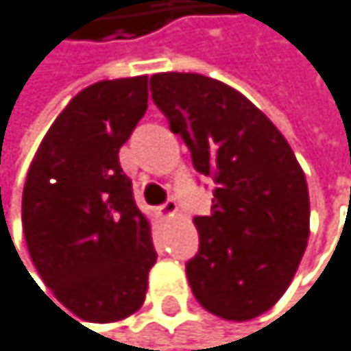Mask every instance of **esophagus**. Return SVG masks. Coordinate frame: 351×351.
<instances>
[{
    "mask_svg": "<svg viewBox=\"0 0 351 351\" xmlns=\"http://www.w3.org/2000/svg\"><path fill=\"white\" fill-rule=\"evenodd\" d=\"M158 214H160V218H165V220L176 218V216H178V203H176L173 199H169L165 205H160V207H158Z\"/></svg>",
    "mask_w": 351,
    "mask_h": 351,
    "instance_id": "obj_1",
    "label": "esophagus"
}]
</instances>
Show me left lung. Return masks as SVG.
I'll return each mask as SVG.
<instances>
[{
	"label": "left lung",
	"instance_id": "obj_1",
	"mask_svg": "<svg viewBox=\"0 0 351 351\" xmlns=\"http://www.w3.org/2000/svg\"><path fill=\"white\" fill-rule=\"evenodd\" d=\"M158 110L182 135L199 173L218 189L197 216L199 254L186 265L195 299L245 322L288 290L309 237L307 180L286 137L239 90L201 73L150 78Z\"/></svg>",
	"mask_w": 351,
	"mask_h": 351
}]
</instances>
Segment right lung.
Returning <instances> with one entry per match:
<instances>
[{"instance_id":"obj_1","label":"right lung","mask_w":351,"mask_h":351,"mask_svg":"<svg viewBox=\"0 0 351 351\" xmlns=\"http://www.w3.org/2000/svg\"><path fill=\"white\" fill-rule=\"evenodd\" d=\"M148 110V75L80 90L44 135L23 191V231L42 282L75 317L108 324L146 301L150 220L118 152Z\"/></svg>"}]
</instances>
